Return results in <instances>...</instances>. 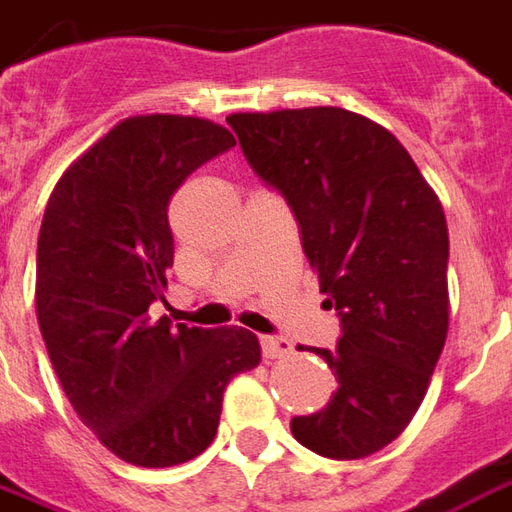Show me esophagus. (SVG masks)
Returning <instances> with one entry per match:
<instances>
[{
    "instance_id": "obj_1",
    "label": "esophagus",
    "mask_w": 512,
    "mask_h": 512,
    "mask_svg": "<svg viewBox=\"0 0 512 512\" xmlns=\"http://www.w3.org/2000/svg\"><path fill=\"white\" fill-rule=\"evenodd\" d=\"M260 349H263V357L274 360V357H285L293 352V343L288 338H274V335H266L260 338Z\"/></svg>"
}]
</instances>
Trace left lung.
Here are the masks:
<instances>
[{"instance_id": "obj_1", "label": "left lung", "mask_w": 512, "mask_h": 512, "mask_svg": "<svg viewBox=\"0 0 512 512\" xmlns=\"http://www.w3.org/2000/svg\"><path fill=\"white\" fill-rule=\"evenodd\" d=\"M246 163L288 202L318 288L341 318L327 407L291 432L332 460L374 455L416 416L449 330V230L391 132L343 107L227 116Z\"/></svg>"}]
</instances>
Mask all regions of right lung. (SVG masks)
I'll list each match as a JSON object with an SVG mask.
<instances>
[{
  "mask_svg": "<svg viewBox=\"0 0 512 512\" xmlns=\"http://www.w3.org/2000/svg\"><path fill=\"white\" fill-rule=\"evenodd\" d=\"M232 146L213 121L132 116L71 163L46 205L35 260L46 352L82 424L132 466L202 455L227 382L260 363L244 327L149 318L174 263L169 199Z\"/></svg>",
  "mask_w": 512,
  "mask_h": 512,
  "instance_id": "right-lung-1",
  "label": "right lung"
}]
</instances>
